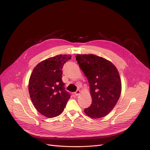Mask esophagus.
<instances>
[{"mask_svg": "<svg viewBox=\"0 0 150 150\" xmlns=\"http://www.w3.org/2000/svg\"><path fill=\"white\" fill-rule=\"evenodd\" d=\"M80 91H79V90H77V91H76L75 93H74V94H75V96H79L80 94Z\"/></svg>", "mask_w": 150, "mask_h": 150, "instance_id": "obj_1", "label": "esophagus"}]
</instances>
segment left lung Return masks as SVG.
Wrapping results in <instances>:
<instances>
[{"label":"left lung","instance_id":"8db88e82","mask_svg":"<svg viewBox=\"0 0 150 150\" xmlns=\"http://www.w3.org/2000/svg\"><path fill=\"white\" fill-rule=\"evenodd\" d=\"M76 60L87 76L92 99L85 113L94 119L105 116L121 96V81L117 69L110 61L95 54H77Z\"/></svg>","mask_w":150,"mask_h":150}]
</instances>
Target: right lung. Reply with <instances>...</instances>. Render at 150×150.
<instances>
[{
	"label": "right lung",
	"instance_id": "obj_1",
	"mask_svg": "<svg viewBox=\"0 0 150 150\" xmlns=\"http://www.w3.org/2000/svg\"><path fill=\"white\" fill-rule=\"evenodd\" d=\"M71 55L59 54L38 63L29 80V93L36 109L44 116L52 118L61 114L70 93L62 82V68Z\"/></svg>",
	"mask_w": 150,
	"mask_h": 150
}]
</instances>
